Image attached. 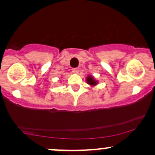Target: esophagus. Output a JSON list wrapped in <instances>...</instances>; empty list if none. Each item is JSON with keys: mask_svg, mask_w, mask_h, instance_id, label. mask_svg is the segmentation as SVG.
<instances>
[{"mask_svg": "<svg viewBox=\"0 0 155 155\" xmlns=\"http://www.w3.org/2000/svg\"><path fill=\"white\" fill-rule=\"evenodd\" d=\"M79 68H72V71L74 73H75V74H77V73H79Z\"/></svg>", "mask_w": 155, "mask_h": 155, "instance_id": "1", "label": "esophagus"}]
</instances>
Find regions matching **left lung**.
<instances>
[{
    "label": "left lung",
    "mask_w": 155,
    "mask_h": 155,
    "mask_svg": "<svg viewBox=\"0 0 155 155\" xmlns=\"http://www.w3.org/2000/svg\"><path fill=\"white\" fill-rule=\"evenodd\" d=\"M87 83L89 84H90V85H95V84H97V81L94 79V78L91 76H87Z\"/></svg>",
    "instance_id": "1"
}]
</instances>
